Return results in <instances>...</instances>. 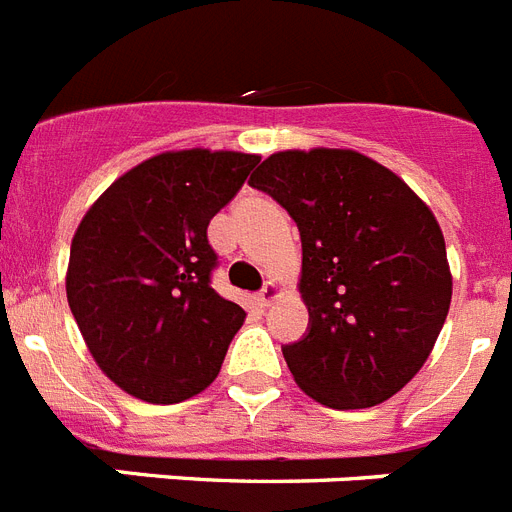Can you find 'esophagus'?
Segmentation results:
<instances>
[{
	"label": "esophagus",
	"mask_w": 512,
	"mask_h": 512,
	"mask_svg": "<svg viewBox=\"0 0 512 512\" xmlns=\"http://www.w3.org/2000/svg\"><path fill=\"white\" fill-rule=\"evenodd\" d=\"M278 296H281V286H278V283H273V281H268L263 286V291L257 294V302H260V307H270V304L276 302Z\"/></svg>",
	"instance_id": "1"
}]
</instances>
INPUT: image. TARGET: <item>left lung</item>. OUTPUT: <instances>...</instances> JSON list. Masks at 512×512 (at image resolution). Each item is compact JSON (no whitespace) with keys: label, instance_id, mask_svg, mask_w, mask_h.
Listing matches in <instances>:
<instances>
[{"label":"left lung","instance_id":"obj_1","mask_svg":"<svg viewBox=\"0 0 512 512\" xmlns=\"http://www.w3.org/2000/svg\"><path fill=\"white\" fill-rule=\"evenodd\" d=\"M249 184L302 236L309 325L283 356L296 385L330 409L388 401L427 362L448 317L445 239L401 176L356 150H283Z\"/></svg>","mask_w":512,"mask_h":512}]
</instances>
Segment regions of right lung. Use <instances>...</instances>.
Returning a JSON list of instances; mask_svg holds the SVG:
<instances>
[{"mask_svg": "<svg viewBox=\"0 0 512 512\" xmlns=\"http://www.w3.org/2000/svg\"><path fill=\"white\" fill-rule=\"evenodd\" d=\"M260 156L161 153L111 184L72 239L67 302L98 367L148 403H179L221 372L244 309L213 286L208 223Z\"/></svg>", "mask_w": 512, "mask_h": 512, "instance_id": "add662e5", "label": "right lung"}]
</instances>
